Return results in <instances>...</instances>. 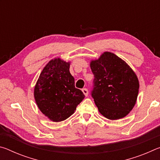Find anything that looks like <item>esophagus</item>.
<instances>
[{
	"mask_svg": "<svg viewBox=\"0 0 160 160\" xmlns=\"http://www.w3.org/2000/svg\"><path fill=\"white\" fill-rule=\"evenodd\" d=\"M82 92H83V94H85V95L86 96V97H88V89H86V88H84V89H82Z\"/></svg>",
	"mask_w": 160,
	"mask_h": 160,
	"instance_id": "obj_1",
	"label": "esophagus"
}]
</instances>
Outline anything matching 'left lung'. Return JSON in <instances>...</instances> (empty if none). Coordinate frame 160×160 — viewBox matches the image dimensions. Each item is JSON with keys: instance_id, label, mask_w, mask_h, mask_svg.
Listing matches in <instances>:
<instances>
[{"instance_id": "8db88e82", "label": "left lung", "mask_w": 160, "mask_h": 160, "mask_svg": "<svg viewBox=\"0 0 160 160\" xmlns=\"http://www.w3.org/2000/svg\"><path fill=\"white\" fill-rule=\"evenodd\" d=\"M94 74L92 91L99 113L110 120L128 114L137 101L139 81L135 72L116 54L105 51L90 61Z\"/></svg>"}]
</instances>
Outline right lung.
Instances as JSON below:
<instances>
[{
	"label": "right lung",
	"mask_w": 160,
	"mask_h": 160,
	"mask_svg": "<svg viewBox=\"0 0 160 160\" xmlns=\"http://www.w3.org/2000/svg\"><path fill=\"white\" fill-rule=\"evenodd\" d=\"M70 65L60 58L51 60L42 70L34 89L38 108L53 122L70 117L85 98L82 92L75 88Z\"/></svg>",
	"instance_id": "1"
}]
</instances>
